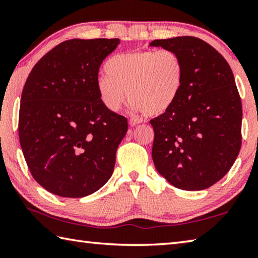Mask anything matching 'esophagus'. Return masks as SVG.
Here are the masks:
<instances>
[{
  "label": "esophagus",
  "mask_w": 258,
  "mask_h": 258,
  "mask_svg": "<svg viewBox=\"0 0 258 258\" xmlns=\"http://www.w3.org/2000/svg\"><path fill=\"white\" fill-rule=\"evenodd\" d=\"M141 119H138V118H131L130 120H128V124L131 125V126H135V125H139L140 123H141Z\"/></svg>",
  "instance_id": "esophagus-1"
}]
</instances>
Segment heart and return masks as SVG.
<instances>
[{
	"mask_svg": "<svg viewBox=\"0 0 258 258\" xmlns=\"http://www.w3.org/2000/svg\"><path fill=\"white\" fill-rule=\"evenodd\" d=\"M106 76L98 80L102 104L119 111L127 97L132 108L151 116L163 115L175 106L184 84V63L177 52L137 50L111 56L104 63Z\"/></svg>",
	"mask_w": 258,
	"mask_h": 258,
	"instance_id": "b5f03b06",
	"label": "heart"
}]
</instances>
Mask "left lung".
I'll return each mask as SVG.
<instances>
[{"mask_svg": "<svg viewBox=\"0 0 258 258\" xmlns=\"http://www.w3.org/2000/svg\"><path fill=\"white\" fill-rule=\"evenodd\" d=\"M177 52L184 84L171 110L150 120L157 171L181 190H204L232 167L241 148L242 106L228 61L200 38L155 40Z\"/></svg>", "mask_w": 258, "mask_h": 258, "instance_id": "1", "label": "left lung"}]
</instances>
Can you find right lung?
I'll return each mask as SVG.
<instances>
[{"instance_id":"add662e5","label":"right lung","mask_w":258,"mask_h":258,"mask_svg":"<svg viewBox=\"0 0 258 258\" xmlns=\"http://www.w3.org/2000/svg\"><path fill=\"white\" fill-rule=\"evenodd\" d=\"M118 38L68 40L35 64L19 109V141L38 184L51 194L82 198L104 185L127 119L107 110L98 74Z\"/></svg>"}]
</instances>
